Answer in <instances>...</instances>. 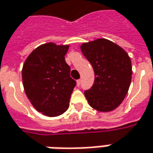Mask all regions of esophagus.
<instances>
[{
  "label": "esophagus",
  "instance_id": "34e87169",
  "mask_svg": "<svg viewBox=\"0 0 153 153\" xmlns=\"http://www.w3.org/2000/svg\"><path fill=\"white\" fill-rule=\"evenodd\" d=\"M80 83H81V79H78V80H77V85H78V86H79V85H80Z\"/></svg>",
  "mask_w": 153,
  "mask_h": 153
}]
</instances>
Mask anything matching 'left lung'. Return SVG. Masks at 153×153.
<instances>
[{"label":"left lung","instance_id":"obj_1","mask_svg":"<svg viewBox=\"0 0 153 153\" xmlns=\"http://www.w3.org/2000/svg\"><path fill=\"white\" fill-rule=\"evenodd\" d=\"M80 49L95 76L93 86L85 91L89 105L99 111H111L128 92L132 75L131 59L122 48L105 38L85 42Z\"/></svg>","mask_w":153,"mask_h":153}]
</instances>
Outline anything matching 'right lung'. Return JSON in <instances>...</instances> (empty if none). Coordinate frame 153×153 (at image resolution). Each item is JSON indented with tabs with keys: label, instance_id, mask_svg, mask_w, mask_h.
<instances>
[{
	"label": "right lung",
	"instance_id": "right-lung-1",
	"mask_svg": "<svg viewBox=\"0 0 153 153\" xmlns=\"http://www.w3.org/2000/svg\"><path fill=\"white\" fill-rule=\"evenodd\" d=\"M68 48L53 42L42 44L29 54L22 67L27 98L37 111L49 117L60 116L68 110L76 85L64 58Z\"/></svg>",
	"mask_w": 153,
	"mask_h": 153
}]
</instances>
